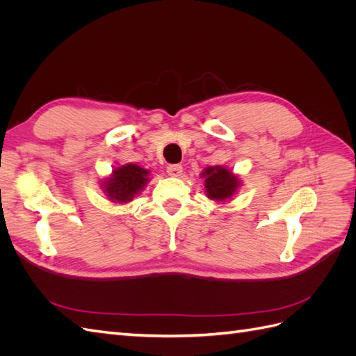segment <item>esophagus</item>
<instances>
[{
    "instance_id": "1",
    "label": "esophagus",
    "mask_w": 356,
    "mask_h": 356,
    "mask_svg": "<svg viewBox=\"0 0 356 356\" xmlns=\"http://www.w3.org/2000/svg\"><path fill=\"white\" fill-rule=\"evenodd\" d=\"M166 172H168V174H169L170 177L178 178V177L182 175V166H181V165H169L168 169H166Z\"/></svg>"
}]
</instances>
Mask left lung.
Returning a JSON list of instances; mask_svg holds the SVG:
<instances>
[{"label":"left lung","instance_id":"obj_1","mask_svg":"<svg viewBox=\"0 0 356 356\" xmlns=\"http://www.w3.org/2000/svg\"><path fill=\"white\" fill-rule=\"evenodd\" d=\"M204 195L215 203L230 202L242 188V179L229 168L217 165L208 166L202 170Z\"/></svg>","mask_w":356,"mask_h":356}]
</instances>
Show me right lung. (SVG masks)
I'll return each instance as SVG.
<instances>
[{
  "mask_svg": "<svg viewBox=\"0 0 356 356\" xmlns=\"http://www.w3.org/2000/svg\"><path fill=\"white\" fill-rule=\"evenodd\" d=\"M152 170L136 163H124L115 166L110 175L101 181V190L106 199L114 204H127L147 187Z\"/></svg>",
  "mask_w": 356,
  "mask_h": 356,
  "instance_id": "right-lung-1",
  "label": "right lung"
}]
</instances>
